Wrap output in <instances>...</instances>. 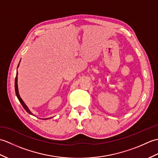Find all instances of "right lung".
Returning a JSON list of instances; mask_svg holds the SVG:
<instances>
[{"mask_svg":"<svg viewBox=\"0 0 158 158\" xmlns=\"http://www.w3.org/2000/svg\"><path fill=\"white\" fill-rule=\"evenodd\" d=\"M19 66V64L18 66V67ZM17 75H18V73H17ZM17 75H16V77H15V94H16V96L17 97H18V98L19 100V101L20 102V103L22 104V106L23 107V109H24L26 111H27L29 114H31V115H32V113L30 111V110L28 109V106H26L25 105V103L23 102V101L22 100V99L21 98V97L19 96V92H18V77H17Z\"/></svg>","mask_w":158,"mask_h":158,"instance_id":"add662e5","label":"right lung"}]
</instances>
